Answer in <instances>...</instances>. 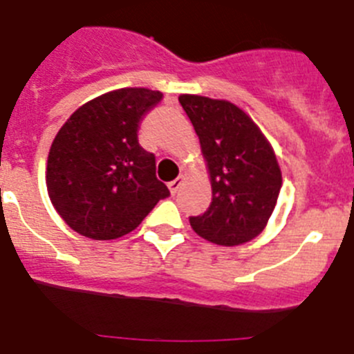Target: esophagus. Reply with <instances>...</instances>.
Returning a JSON list of instances; mask_svg holds the SVG:
<instances>
[{"label":"esophagus","mask_w":354,"mask_h":354,"mask_svg":"<svg viewBox=\"0 0 354 354\" xmlns=\"http://www.w3.org/2000/svg\"><path fill=\"white\" fill-rule=\"evenodd\" d=\"M183 183H184V177H177L175 180L168 183V189H170L171 195H175V193L179 192V187H180V184H183Z\"/></svg>","instance_id":"34e87169"}]
</instances>
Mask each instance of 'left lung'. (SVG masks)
Returning a JSON list of instances; mask_svg holds the SVG:
<instances>
[{
    "mask_svg": "<svg viewBox=\"0 0 354 354\" xmlns=\"http://www.w3.org/2000/svg\"><path fill=\"white\" fill-rule=\"evenodd\" d=\"M179 102L195 127L212 187L209 209L189 223L214 245L248 243L266 228L282 187L273 147L232 102L192 93Z\"/></svg>",
    "mask_w": 354,
    "mask_h": 354,
    "instance_id": "left-lung-1",
    "label": "left lung"
}]
</instances>
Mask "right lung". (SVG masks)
Returning a JSON list of instances; mask_svg holds the SVG:
<instances>
[{
  "mask_svg": "<svg viewBox=\"0 0 354 354\" xmlns=\"http://www.w3.org/2000/svg\"><path fill=\"white\" fill-rule=\"evenodd\" d=\"M162 99L149 88L99 95L67 118L48 156L46 184L62 220L95 241L133 232L170 195L156 158L138 143L140 120Z\"/></svg>",
  "mask_w": 354,
  "mask_h": 354,
  "instance_id": "obj_1",
  "label": "right lung"
}]
</instances>
